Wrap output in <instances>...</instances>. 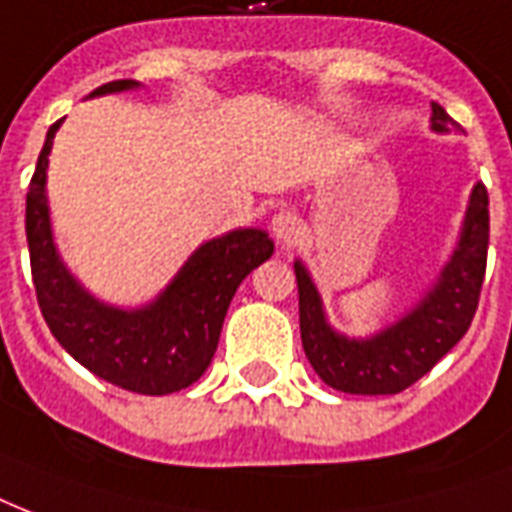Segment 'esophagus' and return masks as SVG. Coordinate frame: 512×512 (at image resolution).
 Masks as SVG:
<instances>
[{
    "mask_svg": "<svg viewBox=\"0 0 512 512\" xmlns=\"http://www.w3.org/2000/svg\"><path fill=\"white\" fill-rule=\"evenodd\" d=\"M299 219L293 216V213L283 211L277 213L275 219H272V237H275L280 245H293L296 243V237H299Z\"/></svg>",
    "mask_w": 512,
    "mask_h": 512,
    "instance_id": "obj_1",
    "label": "esophagus"
}]
</instances>
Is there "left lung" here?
Instances as JSON below:
<instances>
[{"mask_svg": "<svg viewBox=\"0 0 512 512\" xmlns=\"http://www.w3.org/2000/svg\"><path fill=\"white\" fill-rule=\"evenodd\" d=\"M433 130H462L441 104L433 101ZM489 253V192L475 184L465 216L462 240L441 280L417 310L374 339L355 342L326 326L320 296L301 261L293 264L299 283L301 347L328 387L352 395H395L419 382L454 344L467 334L481 299Z\"/></svg>", "mask_w": 512, "mask_h": 512, "instance_id": "left-lung-1", "label": "left lung"}]
</instances>
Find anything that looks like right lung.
<instances>
[{"mask_svg":"<svg viewBox=\"0 0 512 512\" xmlns=\"http://www.w3.org/2000/svg\"><path fill=\"white\" fill-rule=\"evenodd\" d=\"M136 85L114 79L93 95ZM58 125L47 130L26 192V240L42 318L63 350L106 382L141 395L184 390L211 366L237 285L272 256L275 243L261 229L229 232L202 245L154 304L136 312L106 307L66 272L50 235L45 176Z\"/></svg>","mask_w":512,"mask_h":512,"instance_id":"1","label":"right lung"}]
</instances>
